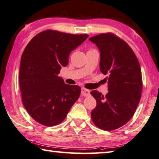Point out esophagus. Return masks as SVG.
<instances>
[{"mask_svg": "<svg viewBox=\"0 0 159 159\" xmlns=\"http://www.w3.org/2000/svg\"><path fill=\"white\" fill-rule=\"evenodd\" d=\"M89 92H89V89H87L85 88H82L81 89V94H82L83 96H84V97L89 96Z\"/></svg>", "mask_w": 159, "mask_h": 159, "instance_id": "esophagus-1", "label": "esophagus"}]
</instances>
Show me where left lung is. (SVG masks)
Returning <instances> with one entry per match:
<instances>
[{
  "label": "left lung",
  "instance_id": "8db88e82",
  "mask_svg": "<svg viewBox=\"0 0 159 159\" xmlns=\"http://www.w3.org/2000/svg\"><path fill=\"white\" fill-rule=\"evenodd\" d=\"M100 51V71L108 74V92L103 96L97 90L90 94L97 101L91 112L98 128L112 131L127 123L134 116L143 89L140 63L125 40L112 33L89 39Z\"/></svg>",
  "mask_w": 159,
  "mask_h": 159
}]
</instances>
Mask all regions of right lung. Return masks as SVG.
I'll use <instances>...</instances> for the list:
<instances>
[{"mask_svg": "<svg viewBox=\"0 0 159 159\" xmlns=\"http://www.w3.org/2000/svg\"><path fill=\"white\" fill-rule=\"evenodd\" d=\"M88 36L47 30L25 47L20 62L19 87L23 105L36 122L47 126L59 125L79 98L81 88L65 84L58 74L68 65L70 52Z\"/></svg>", "mask_w": 159, "mask_h": 159, "instance_id": "add662e5", "label": "right lung"}]
</instances>
